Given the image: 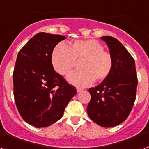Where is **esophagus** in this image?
<instances>
[{
  "label": "esophagus",
  "instance_id": "1",
  "mask_svg": "<svg viewBox=\"0 0 149 149\" xmlns=\"http://www.w3.org/2000/svg\"><path fill=\"white\" fill-rule=\"evenodd\" d=\"M77 91H78V92H81V91H82V89L78 88H77Z\"/></svg>",
  "mask_w": 149,
  "mask_h": 149
}]
</instances>
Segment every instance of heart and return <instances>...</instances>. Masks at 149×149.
Masks as SVG:
<instances>
[{
  "mask_svg": "<svg viewBox=\"0 0 149 149\" xmlns=\"http://www.w3.org/2000/svg\"><path fill=\"white\" fill-rule=\"evenodd\" d=\"M81 63V71L70 74L68 76L69 83L79 88L88 86L94 81L105 80L113 69L114 61L111 54L104 51V46L94 39L78 40L70 46L59 43L54 47L51 61L56 72L67 75L76 65Z\"/></svg>",
  "mask_w": 149,
  "mask_h": 149,
  "instance_id": "1",
  "label": "heart"
}]
</instances>
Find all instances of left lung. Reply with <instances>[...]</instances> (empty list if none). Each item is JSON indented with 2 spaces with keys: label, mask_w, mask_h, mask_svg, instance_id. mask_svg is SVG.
Wrapping results in <instances>:
<instances>
[{
  "label": "left lung",
  "mask_w": 149,
  "mask_h": 149,
  "mask_svg": "<svg viewBox=\"0 0 149 149\" xmlns=\"http://www.w3.org/2000/svg\"><path fill=\"white\" fill-rule=\"evenodd\" d=\"M101 38L110 50L114 65L105 80L89 88L91 101L87 111L95 123L110 128L125 121L130 114L136 97L138 78L135 61L122 43L113 37Z\"/></svg>",
  "instance_id": "1"
}]
</instances>
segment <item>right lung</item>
I'll return each instance as SVG.
<instances>
[{
  "mask_svg": "<svg viewBox=\"0 0 149 149\" xmlns=\"http://www.w3.org/2000/svg\"><path fill=\"white\" fill-rule=\"evenodd\" d=\"M66 38L63 35L41 32L18 52L13 73L14 96L20 115L36 128H45L63 116L70 100L76 95L52 67L54 47Z\"/></svg>",
  "mask_w": 149,
  "mask_h": 149,
  "instance_id": "add662e5",
  "label": "right lung"
}]
</instances>
